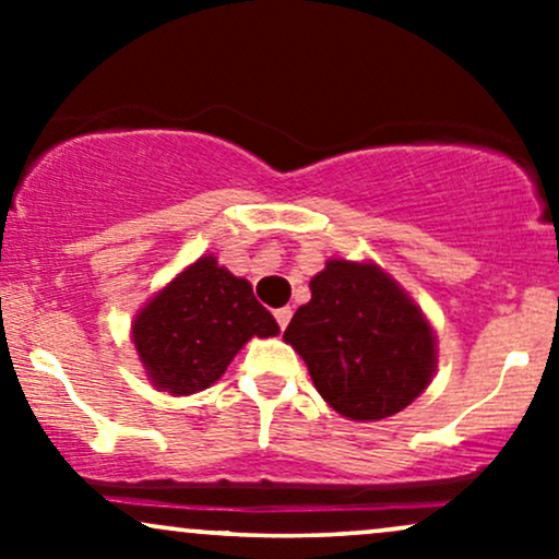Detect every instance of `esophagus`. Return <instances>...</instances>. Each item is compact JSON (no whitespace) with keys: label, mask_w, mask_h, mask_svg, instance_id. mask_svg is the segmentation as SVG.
I'll list each match as a JSON object with an SVG mask.
<instances>
[{"label":"esophagus","mask_w":559,"mask_h":559,"mask_svg":"<svg viewBox=\"0 0 559 559\" xmlns=\"http://www.w3.org/2000/svg\"><path fill=\"white\" fill-rule=\"evenodd\" d=\"M273 316H275V320H278L281 331H284L286 325H288V320H292V307H278V310H275Z\"/></svg>","instance_id":"1"}]
</instances>
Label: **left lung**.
I'll return each mask as SVG.
<instances>
[{"instance_id": "obj_1", "label": "left lung", "mask_w": 559, "mask_h": 559, "mask_svg": "<svg viewBox=\"0 0 559 559\" xmlns=\"http://www.w3.org/2000/svg\"><path fill=\"white\" fill-rule=\"evenodd\" d=\"M310 292L284 338L336 413L381 420L423 394L436 368L433 333L394 281L376 265L331 260Z\"/></svg>"}]
</instances>
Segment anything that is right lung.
I'll return each mask as SVG.
<instances>
[{
    "label": "right lung",
    "mask_w": 559,
    "mask_h": 559,
    "mask_svg": "<svg viewBox=\"0 0 559 559\" xmlns=\"http://www.w3.org/2000/svg\"><path fill=\"white\" fill-rule=\"evenodd\" d=\"M275 333L278 323L249 281L202 258L141 310L133 344L157 389L194 394L226 373L249 338Z\"/></svg>",
    "instance_id": "add662e5"
}]
</instances>
